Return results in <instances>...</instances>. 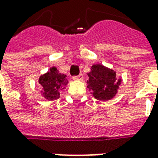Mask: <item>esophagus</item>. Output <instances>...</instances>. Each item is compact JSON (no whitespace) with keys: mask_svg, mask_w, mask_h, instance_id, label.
<instances>
[{"mask_svg":"<svg viewBox=\"0 0 158 158\" xmlns=\"http://www.w3.org/2000/svg\"><path fill=\"white\" fill-rule=\"evenodd\" d=\"M83 78H84V77H83V74L82 73H80V74H79L78 76H73V80H82Z\"/></svg>","mask_w":158,"mask_h":158,"instance_id":"34e87169","label":"esophagus"}]
</instances>
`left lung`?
Returning a JSON list of instances; mask_svg holds the SVG:
<instances>
[{
    "instance_id": "8db88e82",
    "label": "left lung",
    "mask_w": 158,
    "mask_h": 158,
    "mask_svg": "<svg viewBox=\"0 0 158 158\" xmlns=\"http://www.w3.org/2000/svg\"><path fill=\"white\" fill-rule=\"evenodd\" d=\"M88 89L93 96L99 101H108L116 96L122 79L116 72L102 64H95L87 73Z\"/></svg>"
}]
</instances>
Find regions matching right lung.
<instances>
[{
    "instance_id": "add662e5",
    "label": "right lung",
    "mask_w": 158,
    "mask_h": 158,
    "mask_svg": "<svg viewBox=\"0 0 158 158\" xmlns=\"http://www.w3.org/2000/svg\"><path fill=\"white\" fill-rule=\"evenodd\" d=\"M67 76L59 73L56 67H52L47 73L40 75L39 84L41 86V96L49 101L58 99L62 90L68 85Z\"/></svg>"
}]
</instances>
